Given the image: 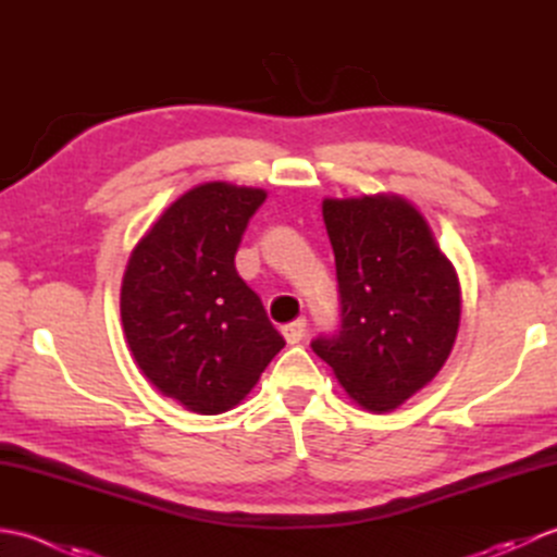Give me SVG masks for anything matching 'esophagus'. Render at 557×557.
Returning a JSON list of instances; mask_svg holds the SVG:
<instances>
[{
	"mask_svg": "<svg viewBox=\"0 0 557 557\" xmlns=\"http://www.w3.org/2000/svg\"><path fill=\"white\" fill-rule=\"evenodd\" d=\"M282 335H285V339L289 342V345H299V342L306 335V321H304V318H297V321L287 323L285 327H282Z\"/></svg>",
	"mask_w": 557,
	"mask_h": 557,
	"instance_id": "esophagus-1",
	"label": "esophagus"
}]
</instances>
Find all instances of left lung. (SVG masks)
<instances>
[{"label": "left lung", "mask_w": 557, "mask_h": 557, "mask_svg": "<svg viewBox=\"0 0 557 557\" xmlns=\"http://www.w3.org/2000/svg\"><path fill=\"white\" fill-rule=\"evenodd\" d=\"M335 251L339 330L313 351L369 411L397 409L453 351L461 292L421 212L399 196L325 198Z\"/></svg>", "instance_id": "left-lung-1"}]
</instances>
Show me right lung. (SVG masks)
<instances>
[{
  "mask_svg": "<svg viewBox=\"0 0 557 557\" xmlns=\"http://www.w3.org/2000/svg\"><path fill=\"white\" fill-rule=\"evenodd\" d=\"M263 188L200 184L162 212L122 280V325L138 369L164 397L222 413L251 393L285 339L234 268Z\"/></svg>",
  "mask_w": 557,
  "mask_h": 557,
  "instance_id": "1",
  "label": "right lung"
}]
</instances>
